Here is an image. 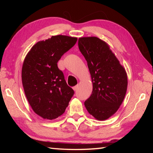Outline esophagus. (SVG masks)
<instances>
[{"mask_svg":"<svg viewBox=\"0 0 153 153\" xmlns=\"http://www.w3.org/2000/svg\"><path fill=\"white\" fill-rule=\"evenodd\" d=\"M77 88H78V86L77 85H76V86H75L73 87V90H74V91H76V90H77Z\"/></svg>","mask_w":153,"mask_h":153,"instance_id":"obj_1","label":"esophagus"}]
</instances>
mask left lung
<instances>
[{
    "label": "left lung",
    "mask_w": 153,
    "mask_h": 153,
    "mask_svg": "<svg viewBox=\"0 0 153 153\" xmlns=\"http://www.w3.org/2000/svg\"><path fill=\"white\" fill-rule=\"evenodd\" d=\"M80 52L86 59L92 81V92L84 105L96 120L113 115L125 98L128 76L109 45L95 36L78 39Z\"/></svg>",
    "instance_id": "8db88e82"
}]
</instances>
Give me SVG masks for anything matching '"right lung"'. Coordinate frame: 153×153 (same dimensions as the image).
I'll return each instance as SVG.
<instances>
[{
  "instance_id": "obj_1",
  "label": "right lung",
  "mask_w": 153,
  "mask_h": 153,
  "mask_svg": "<svg viewBox=\"0 0 153 153\" xmlns=\"http://www.w3.org/2000/svg\"><path fill=\"white\" fill-rule=\"evenodd\" d=\"M77 40L68 36H53L35 44L25 56L22 69L25 97L34 113L45 120L61 116L74 94L57 62Z\"/></svg>"
}]
</instances>
